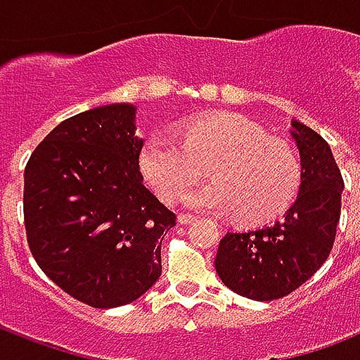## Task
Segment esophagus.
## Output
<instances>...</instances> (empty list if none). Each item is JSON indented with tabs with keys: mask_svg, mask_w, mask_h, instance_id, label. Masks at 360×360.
I'll return each instance as SVG.
<instances>
[{
	"mask_svg": "<svg viewBox=\"0 0 360 360\" xmlns=\"http://www.w3.org/2000/svg\"><path fill=\"white\" fill-rule=\"evenodd\" d=\"M194 220H196V217H192V214H188V213L177 214V222H179V224H192Z\"/></svg>",
	"mask_w": 360,
	"mask_h": 360,
	"instance_id": "obj_1",
	"label": "esophagus"
}]
</instances>
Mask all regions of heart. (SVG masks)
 <instances>
[{"label":"heart","instance_id":"heart-1","mask_svg":"<svg viewBox=\"0 0 360 360\" xmlns=\"http://www.w3.org/2000/svg\"><path fill=\"white\" fill-rule=\"evenodd\" d=\"M210 168L215 181L185 192L194 209L233 213L239 224H263L293 202L301 185L295 149L240 115H207L186 123L181 140L155 132L143 141L140 168L164 200L181 192Z\"/></svg>","mask_w":360,"mask_h":360}]
</instances>
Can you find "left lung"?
Here are the masks:
<instances>
[{"label":"left lung","mask_w":360,"mask_h":360,"mask_svg":"<svg viewBox=\"0 0 360 360\" xmlns=\"http://www.w3.org/2000/svg\"><path fill=\"white\" fill-rule=\"evenodd\" d=\"M301 155V186L284 219L259 230L228 231L214 269L231 291L252 301H274L302 285L329 257L340 220L344 179L329 143L291 120Z\"/></svg>","instance_id":"1"}]
</instances>
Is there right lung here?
<instances>
[{
  "instance_id": "obj_1",
  "label": "right lung",
  "mask_w": 360,
  "mask_h": 360,
  "mask_svg": "<svg viewBox=\"0 0 360 360\" xmlns=\"http://www.w3.org/2000/svg\"><path fill=\"white\" fill-rule=\"evenodd\" d=\"M134 104H106L59 123L24 172L27 245L42 273L93 308L141 297L162 273L175 214L143 185Z\"/></svg>"
}]
</instances>
